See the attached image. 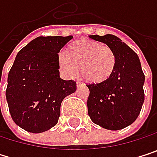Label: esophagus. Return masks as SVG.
Listing matches in <instances>:
<instances>
[{
    "mask_svg": "<svg viewBox=\"0 0 157 157\" xmlns=\"http://www.w3.org/2000/svg\"><path fill=\"white\" fill-rule=\"evenodd\" d=\"M82 83L81 82H76V86H77V87H79V86L82 85Z\"/></svg>",
    "mask_w": 157,
    "mask_h": 157,
    "instance_id": "esophagus-1",
    "label": "esophagus"
}]
</instances>
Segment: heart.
I'll use <instances>...</instances> for the list:
<instances>
[{
    "mask_svg": "<svg viewBox=\"0 0 157 157\" xmlns=\"http://www.w3.org/2000/svg\"><path fill=\"white\" fill-rule=\"evenodd\" d=\"M60 71L67 77H75L80 73L86 82L102 83L112 76L116 66L114 52L106 45L90 40L73 43L66 52L58 56Z\"/></svg>",
    "mask_w": 157,
    "mask_h": 157,
    "instance_id": "1",
    "label": "heart"
}]
</instances>
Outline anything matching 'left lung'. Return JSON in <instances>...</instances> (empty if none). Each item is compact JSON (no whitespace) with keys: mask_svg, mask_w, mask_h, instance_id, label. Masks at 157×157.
<instances>
[{"mask_svg":"<svg viewBox=\"0 0 157 157\" xmlns=\"http://www.w3.org/2000/svg\"><path fill=\"white\" fill-rule=\"evenodd\" d=\"M89 37L105 44L114 52L116 66L107 81L87 85L90 91L88 114L95 124L103 128L123 129L136 120L144 101V75L139 57L115 35Z\"/></svg>","mask_w":157,"mask_h":157,"instance_id":"left-lung-1","label":"left lung"}]
</instances>
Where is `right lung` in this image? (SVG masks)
<instances>
[{"label": "right lung", "instance_id": "right-lung-1", "mask_svg": "<svg viewBox=\"0 0 157 157\" xmlns=\"http://www.w3.org/2000/svg\"><path fill=\"white\" fill-rule=\"evenodd\" d=\"M69 36H40L16 55L8 75L6 100L13 120L27 132L38 134L53 127L63 100L76 91V82L60 77L58 53Z\"/></svg>", "mask_w": 157, "mask_h": 157}]
</instances>
